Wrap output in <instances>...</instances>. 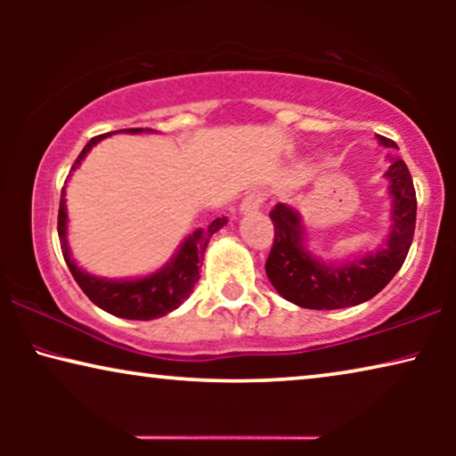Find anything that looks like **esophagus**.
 I'll return each instance as SVG.
<instances>
[{
  "mask_svg": "<svg viewBox=\"0 0 456 456\" xmlns=\"http://www.w3.org/2000/svg\"><path fill=\"white\" fill-rule=\"evenodd\" d=\"M265 199H267L265 191L247 192V197L242 199V203H240V211H242V214H251V211H257L261 205L265 203Z\"/></svg>",
  "mask_w": 456,
  "mask_h": 456,
  "instance_id": "esophagus-1",
  "label": "esophagus"
}]
</instances>
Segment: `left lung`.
Segmentation results:
<instances>
[{
    "mask_svg": "<svg viewBox=\"0 0 456 456\" xmlns=\"http://www.w3.org/2000/svg\"><path fill=\"white\" fill-rule=\"evenodd\" d=\"M379 141L396 147L395 141ZM392 195V232L388 242L376 253H367L345 265H323L303 247L301 217L289 205L278 203L270 211L273 224L272 251L265 273L286 301L305 309H342L370 301L395 278L407 259L417 220V197L413 178L401 158L392 159L386 172Z\"/></svg>",
    "mask_w": 456,
    "mask_h": 456,
    "instance_id": "1",
    "label": "left lung"
}]
</instances>
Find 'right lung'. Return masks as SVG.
Here are the masks:
<instances>
[{
    "instance_id": "obj_1",
    "label": "right lung",
    "mask_w": 456,
    "mask_h": 456,
    "mask_svg": "<svg viewBox=\"0 0 456 456\" xmlns=\"http://www.w3.org/2000/svg\"><path fill=\"white\" fill-rule=\"evenodd\" d=\"M124 133H142L141 128H126ZM108 134L93 136V139L86 142L83 151L74 161L72 170L80 164V159L89 153L93 145H97L99 141L105 139ZM66 189V186H64ZM61 189V199H60V209H58V234L61 240V253H64V259L68 267H70L74 280L83 289L86 297L91 298L97 307H102L108 314L116 317H124V320H155V317H161L170 314L180 305L184 303V298H189L192 286L197 284L199 280V270H201L203 253L208 248V242L211 234H216L224 224L228 220L226 217H216L214 222L209 224L208 230H197L192 232L189 239L183 242L176 257L170 261V265H166L164 270H159L153 276L141 278V280H126V282H114V280H102L95 276H89V273L77 267V264L70 259V251H68L66 245V192Z\"/></svg>"
}]
</instances>
